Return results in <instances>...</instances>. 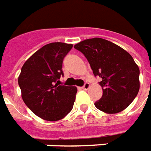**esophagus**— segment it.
Instances as JSON below:
<instances>
[{"label": "esophagus", "mask_w": 151, "mask_h": 151, "mask_svg": "<svg viewBox=\"0 0 151 151\" xmlns=\"http://www.w3.org/2000/svg\"><path fill=\"white\" fill-rule=\"evenodd\" d=\"M89 88H90V83H85L82 88L83 90H88V89H89Z\"/></svg>", "instance_id": "1"}]
</instances>
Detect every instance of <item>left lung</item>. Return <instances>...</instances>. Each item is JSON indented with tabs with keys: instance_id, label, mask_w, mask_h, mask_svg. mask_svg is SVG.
I'll return each instance as SVG.
<instances>
[{
	"instance_id": "obj_1",
	"label": "left lung",
	"mask_w": 151,
	"mask_h": 151,
	"mask_svg": "<svg viewBox=\"0 0 151 151\" xmlns=\"http://www.w3.org/2000/svg\"><path fill=\"white\" fill-rule=\"evenodd\" d=\"M85 55L95 76L102 80V98L96 108L106 114L125 110L138 95L139 68L129 53L114 43L102 38L84 40L75 45Z\"/></svg>"
}]
</instances>
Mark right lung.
<instances>
[{
	"label": "right lung",
	"mask_w": 151,
	"mask_h": 151,
	"mask_svg": "<svg viewBox=\"0 0 151 151\" xmlns=\"http://www.w3.org/2000/svg\"><path fill=\"white\" fill-rule=\"evenodd\" d=\"M73 45L61 42L43 46L25 61L18 77L21 97L38 117L58 121L73 108L76 87L57 83L64 56Z\"/></svg>",
	"instance_id": "1"
}]
</instances>
